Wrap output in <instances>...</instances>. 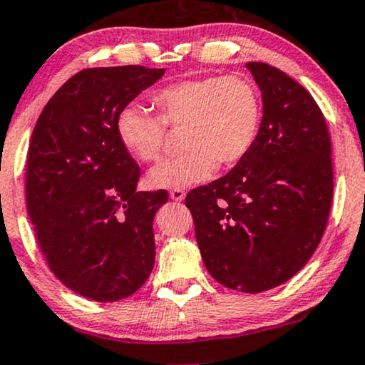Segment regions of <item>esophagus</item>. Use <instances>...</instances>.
<instances>
[{"instance_id":"34e87169","label":"esophagus","mask_w":365,"mask_h":365,"mask_svg":"<svg viewBox=\"0 0 365 365\" xmlns=\"http://www.w3.org/2000/svg\"><path fill=\"white\" fill-rule=\"evenodd\" d=\"M170 198L175 202H182L183 198H185V192L180 190V188H177V190H172L170 192Z\"/></svg>"}]
</instances>
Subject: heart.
<instances>
[{
	"label": "heart",
	"instance_id": "b5f03b06",
	"mask_svg": "<svg viewBox=\"0 0 365 365\" xmlns=\"http://www.w3.org/2000/svg\"><path fill=\"white\" fill-rule=\"evenodd\" d=\"M158 116L131 103L118 113L116 135L136 160L161 158L167 128L182 129L185 155L160 163L148 175L155 188H188L205 182L219 165L234 167L249 155L259 136L262 101L251 81L210 76L180 81L153 94Z\"/></svg>",
	"mask_w": 365,
	"mask_h": 365
}]
</instances>
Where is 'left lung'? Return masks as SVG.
Instances as JSON below:
<instances>
[{
    "mask_svg": "<svg viewBox=\"0 0 365 365\" xmlns=\"http://www.w3.org/2000/svg\"><path fill=\"white\" fill-rule=\"evenodd\" d=\"M262 99L256 145L225 177L185 198L202 261L230 289L261 293L307 264L329 220L331 146L324 114L279 68L247 62Z\"/></svg>",
    "mask_w": 365,
    "mask_h": 365,
    "instance_id": "1",
    "label": "left lung"
}]
</instances>
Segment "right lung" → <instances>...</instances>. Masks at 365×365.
Wrapping results in <instances>:
<instances>
[{"label": "right lung", "instance_id": "add662e5", "mask_svg": "<svg viewBox=\"0 0 365 365\" xmlns=\"http://www.w3.org/2000/svg\"><path fill=\"white\" fill-rule=\"evenodd\" d=\"M165 68H86L41 110L26 160V205L52 273L94 302L140 289L155 264L153 219L168 193L138 192L140 167L118 140L124 106Z\"/></svg>", "mask_w": 365, "mask_h": 365}]
</instances>
